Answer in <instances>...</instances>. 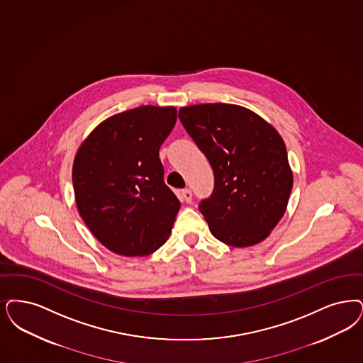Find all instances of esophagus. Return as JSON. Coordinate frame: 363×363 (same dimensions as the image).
I'll use <instances>...</instances> for the list:
<instances>
[{"label":"esophagus","instance_id":"1","mask_svg":"<svg viewBox=\"0 0 363 363\" xmlns=\"http://www.w3.org/2000/svg\"><path fill=\"white\" fill-rule=\"evenodd\" d=\"M181 194H182V199H184V201H185V203H191V197H193V194H191V190H190V189H184Z\"/></svg>","mask_w":363,"mask_h":363}]
</instances>
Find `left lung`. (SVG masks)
Wrapping results in <instances>:
<instances>
[{"label": "left lung", "instance_id": "left-lung-1", "mask_svg": "<svg viewBox=\"0 0 363 363\" xmlns=\"http://www.w3.org/2000/svg\"><path fill=\"white\" fill-rule=\"evenodd\" d=\"M178 116L215 173L213 193L200 203L211 233L228 246L261 243L284 216L293 186L284 139L240 105H190Z\"/></svg>", "mask_w": 363, "mask_h": 363}]
</instances>
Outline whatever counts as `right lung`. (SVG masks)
Listing matches in <instances>:
<instances>
[{
  "instance_id": "add662e5",
  "label": "right lung",
  "mask_w": 363,
  "mask_h": 363,
  "mask_svg": "<svg viewBox=\"0 0 363 363\" xmlns=\"http://www.w3.org/2000/svg\"><path fill=\"white\" fill-rule=\"evenodd\" d=\"M175 121V106H138L104 120L75 154L78 212L112 252L145 257L170 236L181 203L163 181L160 148Z\"/></svg>"
}]
</instances>
